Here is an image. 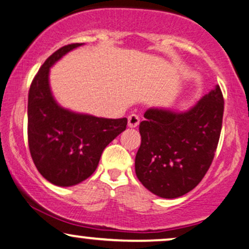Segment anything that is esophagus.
<instances>
[{"mask_svg":"<svg viewBox=\"0 0 249 249\" xmlns=\"http://www.w3.org/2000/svg\"><path fill=\"white\" fill-rule=\"evenodd\" d=\"M140 124V118L136 115V114H131V115L128 116V127L135 128Z\"/></svg>","mask_w":249,"mask_h":249,"instance_id":"esophagus-1","label":"esophagus"}]
</instances>
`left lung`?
I'll list each match as a JSON object with an SVG mask.
<instances>
[{"label":"left lung","instance_id":"1","mask_svg":"<svg viewBox=\"0 0 249 249\" xmlns=\"http://www.w3.org/2000/svg\"><path fill=\"white\" fill-rule=\"evenodd\" d=\"M224 96L219 86L183 113L150 108L140 124L135 172L144 188L162 198L195 189L212 164L220 137Z\"/></svg>","mask_w":249,"mask_h":249}]
</instances>
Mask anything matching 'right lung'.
I'll list each match as a JSON object with an SVG mask.
<instances>
[{"mask_svg": "<svg viewBox=\"0 0 249 249\" xmlns=\"http://www.w3.org/2000/svg\"><path fill=\"white\" fill-rule=\"evenodd\" d=\"M83 43L69 44L44 61L28 96V142L39 174L58 186H72L95 171L104 149L127 127V119H104L70 112L52 96L49 72Z\"/></svg>", "mask_w": 249, "mask_h": 249, "instance_id": "right-lung-1", "label": "right lung"}]
</instances>
